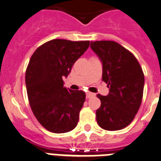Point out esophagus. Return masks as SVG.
<instances>
[{
    "instance_id": "34e87169",
    "label": "esophagus",
    "mask_w": 161,
    "mask_h": 161,
    "mask_svg": "<svg viewBox=\"0 0 161 161\" xmlns=\"http://www.w3.org/2000/svg\"><path fill=\"white\" fill-rule=\"evenodd\" d=\"M95 96V94L92 93V92H87L86 93V97H87V98H90V97H92Z\"/></svg>"
}]
</instances>
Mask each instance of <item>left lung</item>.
Instances as JSON below:
<instances>
[{"mask_svg":"<svg viewBox=\"0 0 161 161\" xmlns=\"http://www.w3.org/2000/svg\"><path fill=\"white\" fill-rule=\"evenodd\" d=\"M90 47L103 64V81L109 93L97 94L101 106L97 122L107 130H117L133 121L142 104L145 77L136 57L115 41L91 42Z\"/></svg>","mask_w":161,"mask_h":161,"instance_id":"left-lung-1","label":"left lung"}]
</instances>
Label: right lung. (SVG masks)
Masks as SVG:
<instances>
[{
    "label": "right lung",
    "instance_id": "1",
    "mask_svg": "<svg viewBox=\"0 0 161 161\" xmlns=\"http://www.w3.org/2000/svg\"><path fill=\"white\" fill-rule=\"evenodd\" d=\"M90 41L55 39L32 54L26 69L25 84L31 110L46 130L65 133L76 127L86 94L64 86L72 67L89 47Z\"/></svg>",
    "mask_w": 161,
    "mask_h": 161
}]
</instances>
